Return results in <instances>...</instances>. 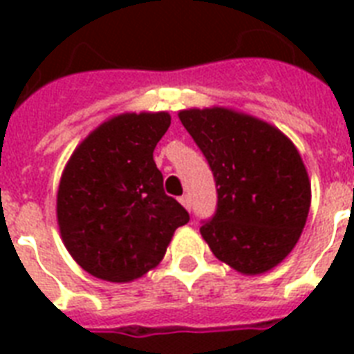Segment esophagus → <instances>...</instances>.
Here are the masks:
<instances>
[{
  "label": "esophagus",
  "mask_w": 354,
  "mask_h": 354,
  "mask_svg": "<svg viewBox=\"0 0 354 354\" xmlns=\"http://www.w3.org/2000/svg\"><path fill=\"white\" fill-rule=\"evenodd\" d=\"M180 204H182L187 211H191V198H189L187 194H183L182 198H180Z\"/></svg>",
  "instance_id": "34e87169"
}]
</instances>
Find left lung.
<instances>
[{
  "label": "left lung",
  "instance_id": "left-lung-1",
  "mask_svg": "<svg viewBox=\"0 0 354 354\" xmlns=\"http://www.w3.org/2000/svg\"><path fill=\"white\" fill-rule=\"evenodd\" d=\"M209 163L216 211L200 233L222 263L246 275L268 272L299 241L310 182L285 133L230 108H191L178 113Z\"/></svg>",
  "mask_w": 354,
  "mask_h": 354
}]
</instances>
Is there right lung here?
Returning <instances> with one entry per match:
<instances>
[{
    "label": "right lung",
    "instance_id": "obj_1",
    "mask_svg": "<svg viewBox=\"0 0 354 354\" xmlns=\"http://www.w3.org/2000/svg\"><path fill=\"white\" fill-rule=\"evenodd\" d=\"M167 112L121 113L75 149L57 194V218L71 257L99 279L128 283L160 264L189 213L163 191L154 149Z\"/></svg>",
    "mask_w": 354,
    "mask_h": 354
}]
</instances>
